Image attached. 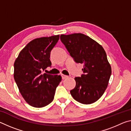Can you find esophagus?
Wrapping results in <instances>:
<instances>
[{
	"instance_id": "obj_1",
	"label": "esophagus",
	"mask_w": 131,
	"mask_h": 131,
	"mask_svg": "<svg viewBox=\"0 0 131 131\" xmlns=\"http://www.w3.org/2000/svg\"><path fill=\"white\" fill-rule=\"evenodd\" d=\"M61 76H62V79H65L68 77V76H66V75H65V74H62Z\"/></svg>"
}]
</instances>
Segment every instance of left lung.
Instances as JSON below:
<instances>
[{
  "instance_id": "1",
  "label": "left lung",
  "mask_w": 131,
  "mask_h": 131,
  "mask_svg": "<svg viewBox=\"0 0 131 131\" xmlns=\"http://www.w3.org/2000/svg\"><path fill=\"white\" fill-rule=\"evenodd\" d=\"M60 39L74 61L83 64L84 74L74 78L76 87L70 91L71 95L81 103L95 102L105 92L112 74L105 50L82 34L61 35Z\"/></svg>"
}]
</instances>
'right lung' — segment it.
Instances as JSON below:
<instances>
[{"label": "right lung", "instance_id": "obj_1", "mask_svg": "<svg viewBox=\"0 0 131 131\" xmlns=\"http://www.w3.org/2000/svg\"><path fill=\"white\" fill-rule=\"evenodd\" d=\"M59 39L58 35L33 40L15 61V81L24 99L33 107H43L51 102L61 81L60 75L42 73L51 65L50 53Z\"/></svg>", "mask_w": 131, "mask_h": 131}]
</instances>
